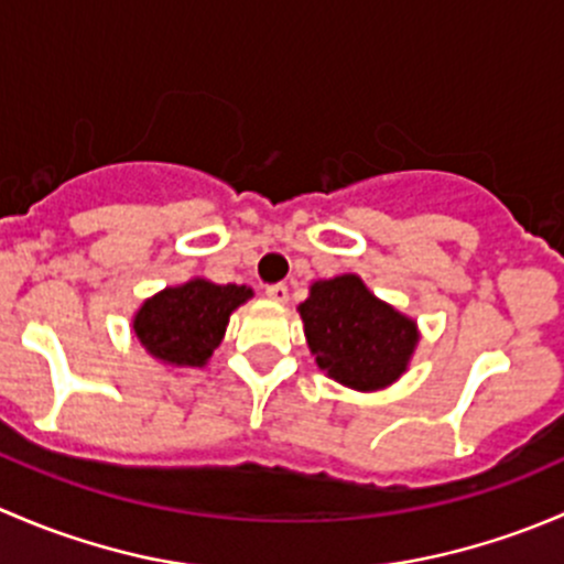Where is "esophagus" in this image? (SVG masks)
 <instances>
[{"label":"esophagus","mask_w":564,"mask_h":564,"mask_svg":"<svg viewBox=\"0 0 564 564\" xmlns=\"http://www.w3.org/2000/svg\"><path fill=\"white\" fill-rule=\"evenodd\" d=\"M267 297H270L272 303L283 305L289 300V286L286 283H272V286H267Z\"/></svg>","instance_id":"34e87169"}]
</instances>
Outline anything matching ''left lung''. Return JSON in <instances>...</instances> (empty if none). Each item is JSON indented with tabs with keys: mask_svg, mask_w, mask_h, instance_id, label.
Returning a JSON list of instances; mask_svg holds the SVG:
<instances>
[{
	"mask_svg": "<svg viewBox=\"0 0 564 564\" xmlns=\"http://www.w3.org/2000/svg\"><path fill=\"white\" fill-rule=\"evenodd\" d=\"M297 311L316 366L351 390L390 388L420 344L417 322L379 300L355 272L311 283Z\"/></svg>",
	"mask_w": 564,
	"mask_h": 564,
	"instance_id": "1",
	"label": "left lung"
}]
</instances>
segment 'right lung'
Returning a JSON list of instances; mask_svg holds the SVG:
<instances>
[{
	"mask_svg": "<svg viewBox=\"0 0 564 564\" xmlns=\"http://www.w3.org/2000/svg\"><path fill=\"white\" fill-rule=\"evenodd\" d=\"M250 297V286H220L196 275L147 297L133 314V335L163 366L202 368L224 340L231 314Z\"/></svg>",
	"mask_w": 564,
	"mask_h": 564,
	"instance_id": "1",
	"label": "right lung"
}]
</instances>
